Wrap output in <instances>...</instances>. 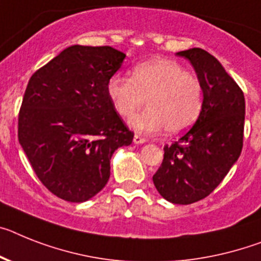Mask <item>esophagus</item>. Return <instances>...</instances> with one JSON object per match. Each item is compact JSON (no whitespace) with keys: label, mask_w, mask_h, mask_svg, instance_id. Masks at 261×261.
I'll return each mask as SVG.
<instances>
[{"label":"esophagus","mask_w":261,"mask_h":261,"mask_svg":"<svg viewBox=\"0 0 261 261\" xmlns=\"http://www.w3.org/2000/svg\"><path fill=\"white\" fill-rule=\"evenodd\" d=\"M146 142H147V139H146V138L141 137V135H138V134L134 135V143L135 144H142V143H146Z\"/></svg>","instance_id":"1"}]
</instances>
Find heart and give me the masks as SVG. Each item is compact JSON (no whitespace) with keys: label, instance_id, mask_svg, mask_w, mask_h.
Instances as JSON below:
<instances>
[{"label":"heart","instance_id":"1","mask_svg":"<svg viewBox=\"0 0 261 261\" xmlns=\"http://www.w3.org/2000/svg\"><path fill=\"white\" fill-rule=\"evenodd\" d=\"M107 95L123 118H130L147 99L148 109L131 118V127L142 133H155L164 127L168 135L191 127L204 102L200 81L170 58L138 63L131 78L114 74L107 82Z\"/></svg>","mask_w":261,"mask_h":261}]
</instances>
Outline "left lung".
Instances as JSON below:
<instances>
[{
    "label": "left lung",
    "mask_w": 261,
    "mask_h": 261,
    "mask_svg": "<svg viewBox=\"0 0 261 261\" xmlns=\"http://www.w3.org/2000/svg\"><path fill=\"white\" fill-rule=\"evenodd\" d=\"M176 54L194 66L204 102L194 126L179 141L164 146L163 162L152 181L166 200L191 204L208 196L240 156L246 100L238 83L210 53L194 47Z\"/></svg>",
    "instance_id": "1"
}]
</instances>
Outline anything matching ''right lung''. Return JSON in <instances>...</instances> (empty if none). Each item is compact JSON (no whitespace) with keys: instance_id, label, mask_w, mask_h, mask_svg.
Instances as JSON below:
<instances>
[{"instance_id":"add662e5","label":"right lung","mask_w":261,"mask_h":261,"mask_svg":"<svg viewBox=\"0 0 261 261\" xmlns=\"http://www.w3.org/2000/svg\"><path fill=\"white\" fill-rule=\"evenodd\" d=\"M126 54L111 46L74 45L29 80L18 114V141L43 186L82 203L110 178L114 151L134 133L107 95Z\"/></svg>"}]
</instances>
